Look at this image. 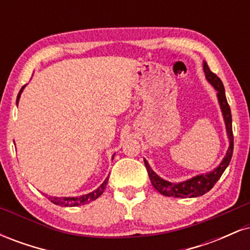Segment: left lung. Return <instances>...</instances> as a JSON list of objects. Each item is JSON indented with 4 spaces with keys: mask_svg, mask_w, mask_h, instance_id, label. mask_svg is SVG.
I'll return each instance as SVG.
<instances>
[{
    "mask_svg": "<svg viewBox=\"0 0 250 250\" xmlns=\"http://www.w3.org/2000/svg\"><path fill=\"white\" fill-rule=\"evenodd\" d=\"M203 69H205L206 77H207L209 83H210L217 91V100H219L221 110H222V115L226 123L227 135H228L229 139V148L228 150H227L225 159H223L222 162L220 163L219 167L215 168L213 171H210V173L208 174L197 175V176H194L191 177V179L183 181V182L180 183H171L169 182V181L161 179V177H160L159 175H156V173L150 168L147 160H145V165L146 168H147L149 179L151 181V185L154 186V188L156 189L160 194L166 195V196L169 197H183V199H185V197H197L206 194L207 191L210 190V189L214 187L215 183L220 180L221 175L223 174V171H225L226 168L228 167V165L230 163L231 156H233L234 136L233 128H231V113L226 99L225 87H223V83L220 80V77L209 69L207 62H203Z\"/></svg>",
    "mask_w": 250,
    "mask_h": 250,
    "instance_id": "1",
    "label": "left lung"
}]
</instances>
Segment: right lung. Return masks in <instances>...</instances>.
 Segmentation results:
<instances>
[{"instance_id": "obj_1", "label": "right lung", "mask_w": 250, "mask_h": 250, "mask_svg": "<svg viewBox=\"0 0 250 250\" xmlns=\"http://www.w3.org/2000/svg\"><path fill=\"white\" fill-rule=\"evenodd\" d=\"M24 87H25V85H23V87L21 88V90H20L19 95H17L16 102H19V99H20V96H21V93H22V90H23ZM113 159H114V157H113ZM108 179H109V176L104 180V182H103L102 185L96 189V190L91 191V193H89V194L82 195V196H76V197H55V196H49V200L54 203V205L61 206V207H77V206L87 205V203L91 202V201H94V200H96L99 196H101L103 191H104L105 187H107Z\"/></svg>"}]
</instances>
